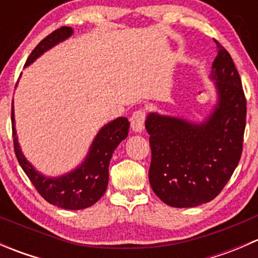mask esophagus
Here are the masks:
<instances>
[{
  "mask_svg": "<svg viewBox=\"0 0 258 258\" xmlns=\"http://www.w3.org/2000/svg\"><path fill=\"white\" fill-rule=\"evenodd\" d=\"M145 119H146V113L145 111L139 110L135 111L134 114L131 117V127L135 132H142L145 127Z\"/></svg>",
  "mask_w": 258,
  "mask_h": 258,
  "instance_id": "34e87169",
  "label": "esophagus"
}]
</instances>
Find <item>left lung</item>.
<instances>
[{"instance_id":"1","label":"left lung","mask_w":258,"mask_h":258,"mask_svg":"<svg viewBox=\"0 0 258 258\" xmlns=\"http://www.w3.org/2000/svg\"><path fill=\"white\" fill-rule=\"evenodd\" d=\"M210 79L217 103L205 121L191 122L151 112L146 118L153 192L172 207H196L212 201L240 162L246 127V98L230 53L217 41Z\"/></svg>"}]
</instances>
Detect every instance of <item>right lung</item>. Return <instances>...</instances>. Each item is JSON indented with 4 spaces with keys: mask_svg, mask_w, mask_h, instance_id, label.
<instances>
[{
    "mask_svg": "<svg viewBox=\"0 0 258 258\" xmlns=\"http://www.w3.org/2000/svg\"><path fill=\"white\" fill-rule=\"evenodd\" d=\"M72 33L74 30L66 26L49 33L31 52L25 67L57 43L69 38ZM11 121L15 153L18 162L38 194L46 201L59 209L83 210L92 206L103 196L108 184V165L113 151L128 135L130 122L126 117H118L105 124L96 135L85 161L74 171L58 177H47L40 173L23 156L15 128L14 102Z\"/></svg>",
    "mask_w": 258,
    "mask_h": 258,
    "instance_id": "obj_1",
    "label": "right lung"
}]
</instances>
